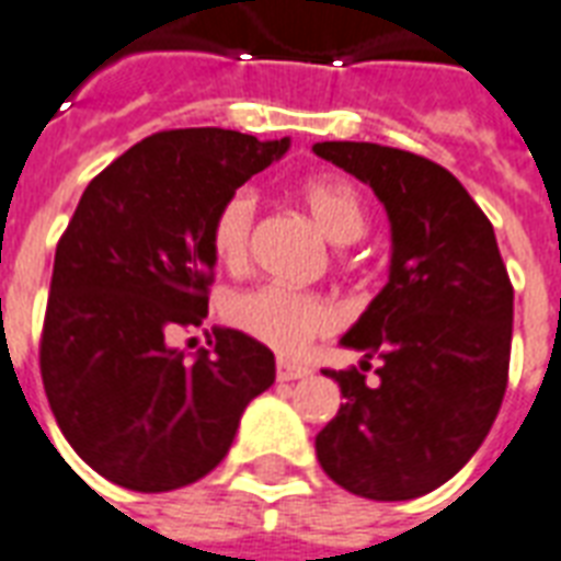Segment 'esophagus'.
<instances>
[{
  "label": "esophagus",
  "instance_id": "1",
  "mask_svg": "<svg viewBox=\"0 0 561 561\" xmlns=\"http://www.w3.org/2000/svg\"><path fill=\"white\" fill-rule=\"evenodd\" d=\"M309 374V367L297 365V362H288V358H279V362H276V376H279V382H294V379H302V376Z\"/></svg>",
  "mask_w": 561,
  "mask_h": 561
}]
</instances>
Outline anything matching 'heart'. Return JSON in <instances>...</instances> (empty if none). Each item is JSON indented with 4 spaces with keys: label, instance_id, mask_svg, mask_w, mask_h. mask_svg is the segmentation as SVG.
<instances>
[{
    "label": "heart",
    "instance_id": "heart-1",
    "mask_svg": "<svg viewBox=\"0 0 561 561\" xmlns=\"http://www.w3.org/2000/svg\"><path fill=\"white\" fill-rule=\"evenodd\" d=\"M299 196L332 241L350 243L362 238L367 226L365 203L350 182L337 176H311L299 185ZM255 217H259V194L252 187H238L220 203L211 224V243L220 262L229 267H241L247 262ZM226 314L247 335L279 353H297L311 337L335 327V311L327 299L282 285L243 290L229 299Z\"/></svg>",
    "mask_w": 561,
    "mask_h": 561
}]
</instances>
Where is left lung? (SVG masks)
<instances>
[{
  "label": "left lung",
  "mask_w": 561,
  "mask_h": 561,
  "mask_svg": "<svg viewBox=\"0 0 561 561\" xmlns=\"http://www.w3.org/2000/svg\"><path fill=\"white\" fill-rule=\"evenodd\" d=\"M314 156L374 187L391 224L388 282L341 337L365 358L323 370L344 403L314 438L318 461L358 497H421L468 465L497 417L515 290L489 217L450 170L356 140H323Z\"/></svg>",
  "instance_id": "left-lung-1"
}]
</instances>
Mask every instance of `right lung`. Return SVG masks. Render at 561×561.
Returning <instances> with one entry per match:
<instances>
[{
    "instance_id": "obj_1",
    "label": "right lung",
    "mask_w": 561,
    "mask_h": 561,
    "mask_svg": "<svg viewBox=\"0 0 561 561\" xmlns=\"http://www.w3.org/2000/svg\"><path fill=\"white\" fill-rule=\"evenodd\" d=\"M288 147L173 128L84 187L55 250L41 376L64 438L105 480L144 494L203 480L276 379L271 350L238 329L214 327L194 356L167 335L208 314L220 203Z\"/></svg>"
}]
</instances>
